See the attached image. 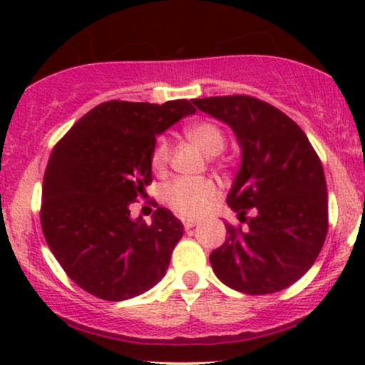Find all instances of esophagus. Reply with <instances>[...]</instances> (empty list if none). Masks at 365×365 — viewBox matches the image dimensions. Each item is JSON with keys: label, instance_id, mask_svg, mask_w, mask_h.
<instances>
[{"label": "esophagus", "instance_id": "esophagus-1", "mask_svg": "<svg viewBox=\"0 0 365 365\" xmlns=\"http://www.w3.org/2000/svg\"><path fill=\"white\" fill-rule=\"evenodd\" d=\"M182 222H183V227H185V230H190V227L196 226L197 220H194V219H183Z\"/></svg>", "mask_w": 365, "mask_h": 365}]
</instances>
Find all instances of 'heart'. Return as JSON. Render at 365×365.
Listing matches in <instances>:
<instances>
[{
	"label": "heart",
	"mask_w": 365,
	"mask_h": 365,
	"mask_svg": "<svg viewBox=\"0 0 365 365\" xmlns=\"http://www.w3.org/2000/svg\"><path fill=\"white\" fill-rule=\"evenodd\" d=\"M185 135L200 146L206 155H219L226 148L224 130L213 121H196L185 128ZM171 157V145L165 138L157 139L150 164L155 173H164ZM219 197V187L208 178H176L164 189V201L183 217L203 215L210 205Z\"/></svg>",
	"instance_id": "b5f03b06"
}]
</instances>
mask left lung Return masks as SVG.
<instances>
[{
	"label": "left lung",
	"mask_w": 365,
	"mask_h": 365,
	"mask_svg": "<svg viewBox=\"0 0 365 365\" xmlns=\"http://www.w3.org/2000/svg\"><path fill=\"white\" fill-rule=\"evenodd\" d=\"M194 104L230 125L242 148L226 203L247 227L226 224V242L210 254L213 272L247 295L281 292L312 267L325 244L329 194L322 160L304 130L268 102L227 95Z\"/></svg>",
	"instance_id": "obj_1"
}]
</instances>
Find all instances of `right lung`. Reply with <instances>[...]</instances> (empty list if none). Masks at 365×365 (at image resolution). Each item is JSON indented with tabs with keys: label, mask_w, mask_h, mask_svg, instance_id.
Masks as SVG:
<instances>
[{
	"label": "right lung",
	"mask_w": 365,
	"mask_h": 365,
	"mask_svg": "<svg viewBox=\"0 0 365 365\" xmlns=\"http://www.w3.org/2000/svg\"><path fill=\"white\" fill-rule=\"evenodd\" d=\"M192 102H104L54 146L43 175L40 222L51 252L84 292L128 300L165 275L183 224L162 206L152 224L134 220L130 205L152 183L157 135L196 113Z\"/></svg>",
	"instance_id": "obj_1"
}]
</instances>
